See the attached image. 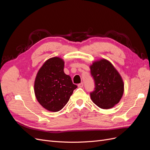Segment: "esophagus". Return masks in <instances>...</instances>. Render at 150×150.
Listing matches in <instances>:
<instances>
[{"instance_id":"esophagus-1","label":"esophagus","mask_w":150,"mask_h":150,"mask_svg":"<svg viewBox=\"0 0 150 150\" xmlns=\"http://www.w3.org/2000/svg\"><path fill=\"white\" fill-rule=\"evenodd\" d=\"M78 86L79 88H83V83H81Z\"/></svg>"}]
</instances>
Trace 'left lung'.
<instances>
[{"label": "left lung", "mask_w": 150, "mask_h": 150, "mask_svg": "<svg viewBox=\"0 0 150 150\" xmlns=\"http://www.w3.org/2000/svg\"><path fill=\"white\" fill-rule=\"evenodd\" d=\"M95 88L90 93L94 104L102 109H110L118 103L124 91L123 81L110 62L101 59L90 66Z\"/></svg>", "instance_id": "left-lung-1"}]
</instances>
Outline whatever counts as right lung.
Instances as JSON below:
<instances>
[{
	"mask_svg": "<svg viewBox=\"0 0 150 150\" xmlns=\"http://www.w3.org/2000/svg\"><path fill=\"white\" fill-rule=\"evenodd\" d=\"M64 62L55 57L45 62L38 72L34 92L38 102L47 110L57 112L65 106L78 88L64 72Z\"/></svg>",
	"mask_w": 150,
	"mask_h": 150,
	"instance_id": "right-lung-1",
	"label": "right lung"
}]
</instances>
